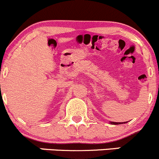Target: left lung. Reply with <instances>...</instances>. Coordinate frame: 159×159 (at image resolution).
<instances>
[{"label":"left lung","instance_id":"obj_1","mask_svg":"<svg viewBox=\"0 0 159 159\" xmlns=\"http://www.w3.org/2000/svg\"><path fill=\"white\" fill-rule=\"evenodd\" d=\"M127 122V121H126ZM126 122H114V121H111V122H110L111 125H121V124H123V123H126Z\"/></svg>","mask_w":159,"mask_h":159}]
</instances>
